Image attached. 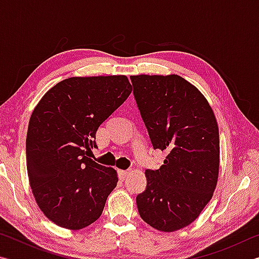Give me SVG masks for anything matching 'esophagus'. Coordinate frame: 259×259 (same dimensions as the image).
<instances>
[{
  "label": "esophagus",
  "mask_w": 259,
  "mask_h": 259,
  "mask_svg": "<svg viewBox=\"0 0 259 259\" xmlns=\"http://www.w3.org/2000/svg\"><path fill=\"white\" fill-rule=\"evenodd\" d=\"M117 174H119V177L121 179H124L126 175L129 174V170H119V171H117Z\"/></svg>",
  "instance_id": "obj_1"
}]
</instances>
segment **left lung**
Instances as JSON below:
<instances>
[{
  "instance_id": "8db88e82",
  "label": "left lung",
  "mask_w": 259,
  "mask_h": 259,
  "mask_svg": "<svg viewBox=\"0 0 259 259\" xmlns=\"http://www.w3.org/2000/svg\"><path fill=\"white\" fill-rule=\"evenodd\" d=\"M134 97L154 150L168 152L147 169L136 196L140 217L162 232L194 222L212 196L219 169V131L203 95L178 75L130 76Z\"/></svg>"
}]
</instances>
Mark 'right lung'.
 Returning <instances> with one entry per match:
<instances>
[{"instance_id": "right-lung-1", "label": "right lung", "mask_w": 259, "mask_h": 259, "mask_svg": "<svg viewBox=\"0 0 259 259\" xmlns=\"http://www.w3.org/2000/svg\"><path fill=\"white\" fill-rule=\"evenodd\" d=\"M124 75L69 77L57 83L30 116L26 161L34 198L56 225L81 230L97 221L117 175L88 157L99 125L129 97Z\"/></svg>"}]
</instances>
